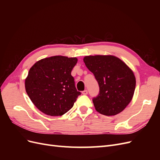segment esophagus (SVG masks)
Here are the masks:
<instances>
[{
  "label": "esophagus",
  "mask_w": 160,
  "mask_h": 160,
  "mask_svg": "<svg viewBox=\"0 0 160 160\" xmlns=\"http://www.w3.org/2000/svg\"><path fill=\"white\" fill-rule=\"evenodd\" d=\"M88 93V90H84L83 91H82V94L83 95H87Z\"/></svg>",
  "instance_id": "34e87169"
}]
</instances>
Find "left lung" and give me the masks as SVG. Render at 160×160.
<instances>
[{"mask_svg":"<svg viewBox=\"0 0 160 160\" xmlns=\"http://www.w3.org/2000/svg\"><path fill=\"white\" fill-rule=\"evenodd\" d=\"M83 61L99 86V95L93 99L96 111L107 116L122 112L134 94L136 81L133 71L113 55L85 56Z\"/></svg>","mask_w":160,"mask_h":160,"instance_id":"1","label":"left lung"}]
</instances>
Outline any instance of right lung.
Here are the masks:
<instances>
[{"mask_svg": "<svg viewBox=\"0 0 160 160\" xmlns=\"http://www.w3.org/2000/svg\"><path fill=\"white\" fill-rule=\"evenodd\" d=\"M76 57L52 56L36 62L25 79V89L30 99L43 113L62 115L69 111L78 96L71 71Z\"/></svg>", "mask_w": 160, "mask_h": 160, "instance_id": "right-lung-1", "label": "right lung"}]
</instances>
